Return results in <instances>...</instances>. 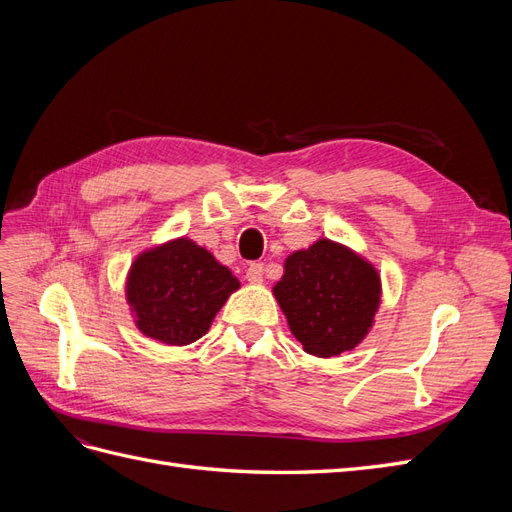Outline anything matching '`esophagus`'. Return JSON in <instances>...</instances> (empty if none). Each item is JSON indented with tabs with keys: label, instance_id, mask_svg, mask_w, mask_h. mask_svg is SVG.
Instances as JSON below:
<instances>
[{
	"label": "esophagus",
	"instance_id": "1",
	"mask_svg": "<svg viewBox=\"0 0 512 512\" xmlns=\"http://www.w3.org/2000/svg\"><path fill=\"white\" fill-rule=\"evenodd\" d=\"M262 275H265V267H262V262H252V265L245 271V277L250 284H260Z\"/></svg>",
	"mask_w": 512,
	"mask_h": 512
}]
</instances>
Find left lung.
Listing matches in <instances>:
<instances>
[{
    "label": "left lung",
    "mask_w": 512,
    "mask_h": 512,
    "mask_svg": "<svg viewBox=\"0 0 512 512\" xmlns=\"http://www.w3.org/2000/svg\"><path fill=\"white\" fill-rule=\"evenodd\" d=\"M273 297L303 350L329 359L354 350L374 327L382 282L378 269L361 254L318 239L284 260Z\"/></svg>",
    "instance_id": "1"
}]
</instances>
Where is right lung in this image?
<instances>
[{
	"mask_svg": "<svg viewBox=\"0 0 512 512\" xmlns=\"http://www.w3.org/2000/svg\"><path fill=\"white\" fill-rule=\"evenodd\" d=\"M241 282L188 237L141 252L126 277V301L136 329L164 346L203 337Z\"/></svg>",
	"mask_w": 512,
	"mask_h": 512,
	"instance_id": "right-lung-1",
	"label": "right lung"
}]
</instances>
